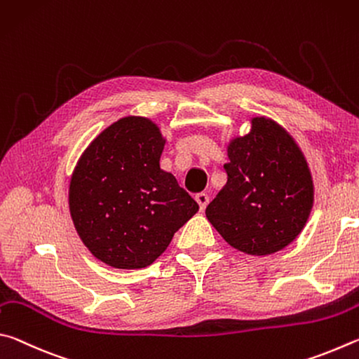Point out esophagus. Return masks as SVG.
<instances>
[{
	"mask_svg": "<svg viewBox=\"0 0 359 359\" xmlns=\"http://www.w3.org/2000/svg\"><path fill=\"white\" fill-rule=\"evenodd\" d=\"M196 200H197V203L200 206V211H203L206 208V205H208V202H210V197H208V194L200 192L196 196Z\"/></svg>",
	"mask_w": 359,
	"mask_h": 359,
	"instance_id": "obj_1",
	"label": "esophagus"
}]
</instances>
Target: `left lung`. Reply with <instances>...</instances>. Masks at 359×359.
Returning <instances> with one entry per match:
<instances>
[{
    "mask_svg": "<svg viewBox=\"0 0 359 359\" xmlns=\"http://www.w3.org/2000/svg\"><path fill=\"white\" fill-rule=\"evenodd\" d=\"M227 184L206 206V217L230 246L268 255L288 246L313 203L303 153L271 119L254 118L248 135L229 147Z\"/></svg>",
    "mask_w": 359,
    "mask_h": 359,
    "instance_id": "8db88e82",
    "label": "left lung"
}]
</instances>
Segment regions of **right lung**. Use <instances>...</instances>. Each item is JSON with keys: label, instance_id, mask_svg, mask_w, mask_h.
Listing matches in <instances>:
<instances>
[{"label": "right lung", "instance_id": "add662e5", "mask_svg": "<svg viewBox=\"0 0 359 359\" xmlns=\"http://www.w3.org/2000/svg\"><path fill=\"white\" fill-rule=\"evenodd\" d=\"M162 149L163 138L149 119L121 118L94 138L74 170V225L107 265H151L198 211L175 176L161 170Z\"/></svg>", "mask_w": 359, "mask_h": 359}]
</instances>
